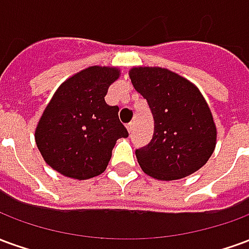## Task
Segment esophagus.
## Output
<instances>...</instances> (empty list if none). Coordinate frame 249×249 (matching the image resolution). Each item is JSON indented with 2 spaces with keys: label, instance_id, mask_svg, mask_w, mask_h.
Segmentation results:
<instances>
[{
  "label": "esophagus",
  "instance_id": "34e87169",
  "mask_svg": "<svg viewBox=\"0 0 249 249\" xmlns=\"http://www.w3.org/2000/svg\"><path fill=\"white\" fill-rule=\"evenodd\" d=\"M126 129H128L129 133H132V132H133V123H129V124L126 125Z\"/></svg>",
  "mask_w": 249,
  "mask_h": 249
}]
</instances>
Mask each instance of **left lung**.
<instances>
[{"mask_svg": "<svg viewBox=\"0 0 249 249\" xmlns=\"http://www.w3.org/2000/svg\"><path fill=\"white\" fill-rule=\"evenodd\" d=\"M130 81L149 105L155 130L136 149L141 169L157 180H178L198 171L216 146V125L208 104L187 78L164 68L139 66Z\"/></svg>", "mask_w": 249, "mask_h": 249, "instance_id": "left-lung-1", "label": "left lung"}]
</instances>
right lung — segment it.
I'll list each match as a JSON object with an SVG mask.
<instances>
[{
  "label": "right lung",
  "mask_w": 249,
  "mask_h": 249,
  "mask_svg": "<svg viewBox=\"0 0 249 249\" xmlns=\"http://www.w3.org/2000/svg\"><path fill=\"white\" fill-rule=\"evenodd\" d=\"M117 68L90 66L68 78L53 94L36 128V144L48 165L76 180L107 169L116 141L128 137L119 107L105 103Z\"/></svg>",
  "instance_id": "add662e5"
}]
</instances>
